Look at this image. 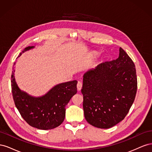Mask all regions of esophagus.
I'll use <instances>...</instances> for the list:
<instances>
[{"label": "esophagus", "mask_w": 152, "mask_h": 152, "mask_svg": "<svg viewBox=\"0 0 152 152\" xmlns=\"http://www.w3.org/2000/svg\"><path fill=\"white\" fill-rule=\"evenodd\" d=\"M77 87V90L78 91H80L81 90L82 87V81H79V82H78Z\"/></svg>", "instance_id": "esophagus-1"}]
</instances>
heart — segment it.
<instances>
[{"mask_svg":"<svg viewBox=\"0 0 152 152\" xmlns=\"http://www.w3.org/2000/svg\"><path fill=\"white\" fill-rule=\"evenodd\" d=\"M94 54V56H95V55H96V54Z\"/></svg>","mask_w":152,"mask_h":152,"instance_id":"1","label":"heart"}]
</instances>
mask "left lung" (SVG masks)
<instances>
[{
  "label": "left lung",
  "mask_w": 152,
  "mask_h": 152,
  "mask_svg": "<svg viewBox=\"0 0 152 152\" xmlns=\"http://www.w3.org/2000/svg\"><path fill=\"white\" fill-rule=\"evenodd\" d=\"M136 91L134 63L120 48L117 59L101 63L83 75L81 92L86 120L101 129L115 126L129 111Z\"/></svg>",
  "instance_id": "1"
}]
</instances>
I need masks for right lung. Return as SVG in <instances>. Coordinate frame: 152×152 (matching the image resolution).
Returning <instances> with one entry per match:
<instances>
[{
  "instance_id": "right-lung-1",
  "label": "right lung",
  "mask_w": 152,
  "mask_h": 152,
  "mask_svg": "<svg viewBox=\"0 0 152 152\" xmlns=\"http://www.w3.org/2000/svg\"><path fill=\"white\" fill-rule=\"evenodd\" d=\"M34 48L27 47L22 53ZM15 64L14 63L11 75L12 93L21 117L30 126L41 130L52 129L61 125L65 117V107L77 92V81L75 80L57 84L46 94L35 97L21 91L18 87L15 77Z\"/></svg>"
}]
</instances>
